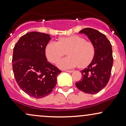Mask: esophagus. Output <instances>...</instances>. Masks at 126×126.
<instances>
[{"mask_svg":"<svg viewBox=\"0 0 126 126\" xmlns=\"http://www.w3.org/2000/svg\"><path fill=\"white\" fill-rule=\"evenodd\" d=\"M65 71H66V72H68V73L73 72V70H65Z\"/></svg>","mask_w":126,"mask_h":126,"instance_id":"34e87169","label":"esophagus"}]
</instances>
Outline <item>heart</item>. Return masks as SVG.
<instances>
[{"label": "heart", "instance_id": "b5f03b06", "mask_svg": "<svg viewBox=\"0 0 126 126\" xmlns=\"http://www.w3.org/2000/svg\"><path fill=\"white\" fill-rule=\"evenodd\" d=\"M67 51L68 56L58 61L57 65L61 69L88 66L95 55V47L91 41H86L79 35L59 38L58 42L51 41L47 44L45 53L49 61L56 63Z\"/></svg>", "mask_w": 126, "mask_h": 126}]
</instances>
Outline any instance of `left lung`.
I'll list each match as a JSON object with an SVG mask.
<instances>
[{
    "label": "left lung",
    "instance_id": "left-lung-1",
    "mask_svg": "<svg viewBox=\"0 0 126 126\" xmlns=\"http://www.w3.org/2000/svg\"><path fill=\"white\" fill-rule=\"evenodd\" d=\"M85 33L95 47V55L87 68L80 71L82 79L75 83L79 90L94 94L103 89L111 74L113 56L111 44L106 36L92 28H85L79 32Z\"/></svg>",
    "mask_w": 126,
    "mask_h": 126
}]
</instances>
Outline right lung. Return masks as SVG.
Instances as JSON below:
<instances>
[{
	"instance_id": "add662e5",
	"label": "right lung",
	"mask_w": 126,
	"mask_h": 126,
	"mask_svg": "<svg viewBox=\"0 0 126 126\" xmlns=\"http://www.w3.org/2000/svg\"><path fill=\"white\" fill-rule=\"evenodd\" d=\"M48 34L31 32L20 37L14 47L13 70L16 82L32 97L43 98L52 93L61 71L47 61L45 49Z\"/></svg>"
}]
</instances>
